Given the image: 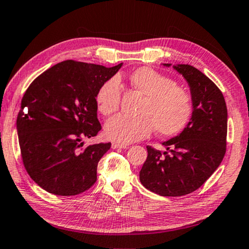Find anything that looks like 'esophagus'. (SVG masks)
I'll return each mask as SVG.
<instances>
[{"label":"esophagus","instance_id":"esophagus-1","mask_svg":"<svg viewBox=\"0 0 249 249\" xmlns=\"http://www.w3.org/2000/svg\"><path fill=\"white\" fill-rule=\"evenodd\" d=\"M127 145H122V144H117V142H113L112 144V148L113 149H124L127 148Z\"/></svg>","mask_w":249,"mask_h":249}]
</instances>
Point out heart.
Segmentation results:
<instances>
[{
	"label": "heart",
	"mask_w": 249,
	"mask_h": 249,
	"mask_svg": "<svg viewBox=\"0 0 249 249\" xmlns=\"http://www.w3.org/2000/svg\"><path fill=\"white\" fill-rule=\"evenodd\" d=\"M129 83L144 95L141 115H116L105 124L108 140L127 145L148 136L155 128L161 136L180 134L190 123L193 115V100L187 90L177 86L174 80L158 71L142 67L129 75ZM121 86L117 78L107 79L95 94L98 111L109 116L120 107Z\"/></svg>",
	"instance_id": "1"
}]
</instances>
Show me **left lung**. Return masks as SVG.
<instances>
[{"mask_svg": "<svg viewBox=\"0 0 249 249\" xmlns=\"http://www.w3.org/2000/svg\"><path fill=\"white\" fill-rule=\"evenodd\" d=\"M174 69L190 87L192 119L178 136L162 142L166 151L147 146L148 156L140 171L142 184L162 196L196 191L217 169L226 151L227 108L221 90L190 65Z\"/></svg>", "mask_w": 249, "mask_h": 249, "instance_id": "obj_1", "label": "left lung"}]
</instances>
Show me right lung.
<instances>
[{
	"instance_id": "right-lung-1",
	"label": "right lung",
	"mask_w": 249,
	"mask_h": 249,
	"mask_svg": "<svg viewBox=\"0 0 249 249\" xmlns=\"http://www.w3.org/2000/svg\"><path fill=\"white\" fill-rule=\"evenodd\" d=\"M122 64L111 68L74 60L53 66L25 92L16 121L25 169L56 196H75L96 181V169L111 142L83 147L101 130L95 94Z\"/></svg>"
}]
</instances>
